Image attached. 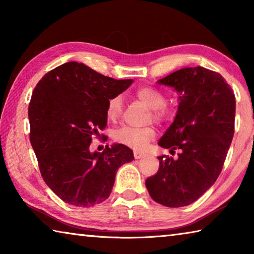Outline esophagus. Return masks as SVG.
Here are the masks:
<instances>
[{
	"instance_id": "34e87169",
	"label": "esophagus",
	"mask_w": 254,
	"mask_h": 254,
	"mask_svg": "<svg viewBox=\"0 0 254 254\" xmlns=\"http://www.w3.org/2000/svg\"><path fill=\"white\" fill-rule=\"evenodd\" d=\"M134 158L135 159H141V158H143L144 157V153H142V152H140V151H134Z\"/></svg>"
}]
</instances>
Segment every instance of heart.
<instances>
[{"instance_id":"b5f03b06","label":"heart","mask_w":254,"mask_h":254,"mask_svg":"<svg viewBox=\"0 0 254 254\" xmlns=\"http://www.w3.org/2000/svg\"><path fill=\"white\" fill-rule=\"evenodd\" d=\"M136 97L145 105L153 110V118L157 121H163L167 118V112L165 110L166 96L153 87H142L136 91ZM123 101L121 95H115L111 97L107 102L106 117L110 121H115L122 114ZM156 133L151 127L137 128L133 127H122L115 130L113 133V139L117 142L127 145L135 150H143L150 141L154 139Z\"/></svg>"}]
</instances>
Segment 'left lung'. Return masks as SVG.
<instances>
[{"label": "left lung", "mask_w": 254, "mask_h": 254, "mask_svg": "<svg viewBox=\"0 0 254 254\" xmlns=\"http://www.w3.org/2000/svg\"><path fill=\"white\" fill-rule=\"evenodd\" d=\"M159 85L179 94L176 117L158 144L178 158L161 156L158 173L147 178L151 198L167 207L194 203L216 182L233 139L235 96L231 86L207 68H182Z\"/></svg>", "instance_id": "obj_1"}]
</instances>
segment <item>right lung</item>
I'll use <instances>...</instances> for the list:
<instances>
[{"mask_svg":"<svg viewBox=\"0 0 254 254\" xmlns=\"http://www.w3.org/2000/svg\"><path fill=\"white\" fill-rule=\"evenodd\" d=\"M133 79H114L69 62L42 77L29 104L30 142L42 178L66 203L89 207L104 201L118 169L134 159L127 145L91 152L94 135L107 124L106 106Z\"/></svg>","mask_w":254,"mask_h":254,"instance_id":"obj_1","label":"right lung"}]
</instances>
